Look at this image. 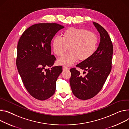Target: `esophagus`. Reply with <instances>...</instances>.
I'll list each match as a JSON object with an SVG mask.
<instances>
[{"label":"esophagus","instance_id":"obj_1","mask_svg":"<svg viewBox=\"0 0 129 129\" xmlns=\"http://www.w3.org/2000/svg\"><path fill=\"white\" fill-rule=\"evenodd\" d=\"M69 68L67 67H66V66H63V71H66V70H67Z\"/></svg>","mask_w":129,"mask_h":129}]
</instances>
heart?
I'll return each instance as SVG.
<instances>
[{
    "label": "heart",
    "instance_id": "obj_1",
    "mask_svg": "<svg viewBox=\"0 0 129 129\" xmlns=\"http://www.w3.org/2000/svg\"><path fill=\"white\" fill-rule=\"evenodd\" d=\"M98 43L96 35L82 28H69L63 32V37L55 36L52 41L54 53L57 56L69 52L57 60L60 65L70 66L79 59L85 61L95 52Z\"/></svg>",
    "mask_w": 129,
    "mask_h": 129
}]
</instances>
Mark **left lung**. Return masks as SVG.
<instances>
[{
    "mask_svg": "<svg viewBox=\"0 0 129 129\" xmlns=\"http://www.w3.org/2000/svg\"><path fill=\"white\" fill-rule=\"evenodd\" d=\"M93 25L100 35L98 47L88 59L76 65L87 71V74L82 77L76 68L70 69L72 75L69 82L73 93L81 100H87L95 96L103 87L112 69L113 46L110 37L98 23L93 22Z\"/></svg>",
    "mask_w": 129,
    "mask_h": 129,
    "instance_id": "8db88e82",
    "label": "left lung"
}]
</instances>
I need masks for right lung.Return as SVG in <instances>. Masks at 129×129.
<instances>
[{"label":"right lung","mask_w":129,"mask_h":129,"mask_svg":"<svg viewBox=\"0 0 129 129\" xmlns=\"http://www.w3.org/2000/svg\"><path fill=\"white\" fill-rule=\"evenodd\" d=\"M64 26L56 23H40L27 29L17 44L16 66L22 83L34 98L45 100L55 92L56 81L62 66H53L51 41Z\"/></svg>","instance_id":"right-lung-1"}]
</instances>
